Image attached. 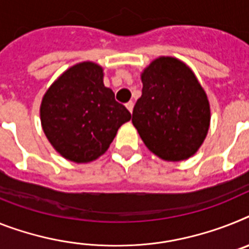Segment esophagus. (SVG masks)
Masks as SVG:
<instances>
[{"label": "esophagus", "instance_id": "34e87169", "mask_svg": "<svg viewBox=\"0 0 249 249\" xmlns=\"http://www.w3.org/2000/svg\"><path fill=\"white\" fill-rule=\"evenodd\" d=\"M125 106H126V108H128V110H129V111H133V107H134V102H133V101H129V102H126V105H125Z\"/></svg>", "mask_w": 249, "mask_h": 249}]
</instances>
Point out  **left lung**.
Instances as JSON below:
<instances>
[{"label":"left lung","mask_w":249,"mask_h":249,"mask_svg":"<svg viewBox=\"0 0 249 249\" xmlns=\"http://www.w3.org/2000/svg\"><path fill=\"white\" fill-rule=\"evenodd\" d=\"M133 125L148 149L164 160H185L199 150L210 126L208 96L190 67L172 57L154 59L142 73Z\"/></svg>","instance_id":"1"}]
</instances>
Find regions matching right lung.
I'll list each match as a JSON object with an SVG mask.
<instances>
[{"instance_id":"right-lung-1","label":"right lung","mask_w":249,"mask_h":249,"mask_svg":"<svg viewBox=\"0 0 249 249\" xmlns=\"http://www.w3.org/2000/svg\"><path fill=\"white\" fill-rule=\"evenodd\" d=\"M128 108L104 85V70L82 62L62 73L40 105L43 130L66 160L87 163L105 153L118 129L130 120Z\"/></svg>"}]
</instances>
